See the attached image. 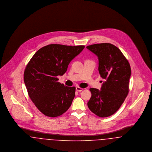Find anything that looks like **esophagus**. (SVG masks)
<instances>
[{
    "mask_svg": "<svg viewBox=\"0 0 152 152\" xmlns=\"http://www.w3.org/2000/svg\"><path fill=\"white\" fill-rule=\"evenodd\" d=\"M76 91H79V92H81L84 89L83 88H80V87H76Z\"/></svg>",
    "mask_w": 152,
    "mask_h": 152,
    "instance_id": "1",
    "label": "esophagus"
}]
</instances>
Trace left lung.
<instances>
[{"label": "left lung", "instance_id": "left-lung-1", "mask_svg": "<svg viewBox=\"0 0 152 152\" xmlns=\"http://www.w3.org/2000/svg\"><path fill=\"white\" fill-rule=\"evenodd\" d=\"M99 58V71L105 79L101 90L90 88L92 96L88 107L96 115L107 117L115 113L129 93L131 75L129 63L116 46L94 44L87 47Z\"/></svg>", "mask_w": 152, "mask_h": 152}]
</instances>
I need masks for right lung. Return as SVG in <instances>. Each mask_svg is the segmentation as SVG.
<instances>
[{
	"label": "right lung",
	"instance_id": "1",
	"mask_svg": "<svg viewBox=\"0 0 152 152\" xmlns=\"http://www.w3.org/2000/svg\"><path fill=\"white\" fill-rule=\"evenodd\" d=\"M84 47L49 44L37 51L27 64L24 81L28 94L45 116H60L71 105L76 88L64 86L57 76L66 72L69 63Z\"/></svg>",
	"mask_w": 152,
	"mask_h": 152
}]
</instances>
